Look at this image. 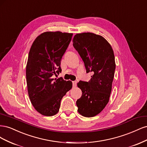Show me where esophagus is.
Returning <instances> with one entry per match:
<instances>
[{
  "label": "esophagus",
  "instance_id": "34e87169",
  "mask_svg": "<svg viewBox=\"0 0 147 147\" xmlns=\"http://www.w3.org/2000/svg\"><path fill=\"white\" fill-rule=\"evenodd\" d=\"M77 81H73V82H72V85H73V86H74V87L76 86H77Z\"/></svg>",
  "mask_w": 147,
  "mask_h": 147
}]
</instances>
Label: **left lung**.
<instances>
[{
	"label": "left lung",
	"mask_w": 147,
	"mask_h": 147,
	"mask_svg": "<svg viewBox=\"0 0 147 147\" xmlns=\"http://www.w3.org/2000/svg\"><path fill=\"white\" fill-rule=\"evenodd\" d=\"M73 46L84 62L86 73L93 74L89 82L77 84L82 91L76 102L78 112L83 117H94L109 100L116 67L113 51L104 37L91 32L75 35Z\"/></svg>",
	"instance_id": "1"
}]
</instances>
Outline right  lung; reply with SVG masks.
Here are the masks:
<instances>
[{
  "instance_id": "1",
  "label": "right lung",
  "mask_w": 147,
  "mask_h": 147,
  "mask_svg": "<svg viewBox=\"0 0 147 147\" xmlns=\"http://www.w3.org/2000/svg\"><path fill=\"white\" fill-rule=\"evenodd\" d=\"M72 35L59 31L44 32L30 49L26 65L28 94L35 109L45 116L59 112L61 99L72 87V82L53 78L61 72V61Z\"/></svg>"
}]
</instances>
